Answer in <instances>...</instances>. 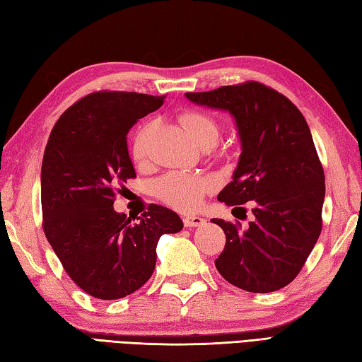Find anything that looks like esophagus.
<instances>
[{
	"label": "esophagus",
	"mask_w": 362,
	"mask_h": 362,
	"mask_svg": "<svg viewBox=\"0 0 362 362\" xmlns=\"http://www.w3.org/2000/svg\"><path fill=\"white\" fill-rule=\"evenodd\" d=\"M183 224H185V228H197V226L205 224V219L201 216H185Z\"/></svg>",
	"instance_id": "34e87169"
}]
</instances>
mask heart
<instances>
[{"instance_id":"1","label":"heart","mask_w":362,"mask_h":362,"mask_svg":"<svg viewBox=\"0 0 362 362\" xmlns=\"http://www.w3.org/2000/svg\"><path fill=\"white\" fill-rule=\"evenodd\" d=\"M179 120L199 147L210 148L218 143L219 134H221V125L210 112L189 110L182 112ZM151 130V124H143L134 133L132 153L136 161H143L147 157ZM155 191H157L160 199L171 207L189 211L196 210L201 205L204 194L209 191V182L202 177L185 173H168L155 183Z\"/></svg>"}]
</instances>
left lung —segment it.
<instances>
[{"label": "left lung", "mask_w": 362, "mask_h": 362, "mask_svg": "<svg viewBox=\"0 0 362 362\" xmlns=\"http://www.w3.org/2000/svg\"><path fill=\"white\" fill-rule=\"evenodd\" d=\"M185 97L229 111L235 119L242 153L218 201L245 214L238 205L251 201L254 207L246 229L240 223L211 219L226 233L216 270L246 292L286 287L322 232L325 174L306 119L286 95L259 81L187 92Z\"/></svg>", "instance_id": "8db88e82"}]
</instances>
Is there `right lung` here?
I'll return each instance as SVG.
<instances>
[{
  "label": "right lung",
  "mask_w": 362,
  "mask_h": 362,
  "mask_svg": "<svg viewBox=\"0 0 362 362\" xmlns=\"http://www.w3.org/2000/svg\"><path fill=\"white\" fill-rule=\"evenodd\" d=\"M165 95L98 90L62 112L42 160L44 232L75 284L98 300L143 287L163 233L182 230L175 211L157 204L132 223L112 207L117 187L134 179L127 133L158 110Z\"/></svg>",
  "instance_id": "obj_1"
}]
</instances>
